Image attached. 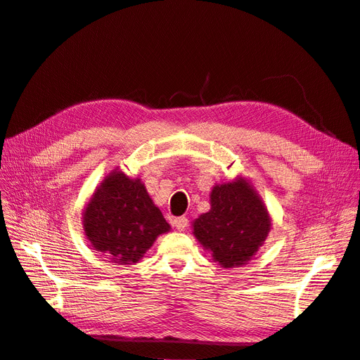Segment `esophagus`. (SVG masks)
I'll return each mask as SVG.
<instances>
[{"label":"esophagus","mask_w":360,"mask_h":360,"mask_svg":"<svg viewBox=\"0 0 360 360\" xmlns=\"http://www.w3.org/2000/svg\"><path fill=\"white\" fill-rule=\"evenodd\" d=\"M172 225L176 226V230L184 231V230H186V226H188V219L184 216L176 217V219H174V222H172Z\"/></svg>","instance_id":"esophagus-1"}]
</instances>
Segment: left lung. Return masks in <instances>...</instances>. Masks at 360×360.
Returning <instances> with one entry per match:
<instances>
[{
  "label": "left lung",
  "mask_w": 360,
  "mask_h": 360,
  "mask_svg": "<svg viewBox=\"0 0 360 360\" xmlns=\"http://www.w3.org/2000/svg\"><path fill=\"white\" fill-rule=\"evenodd\" d=\"M271 230L267 207L245 177L214 184L210 210L192 222V234L224 269L248 264Z\"/></svg>",
  "instance_id": "1"
}]
</instances>
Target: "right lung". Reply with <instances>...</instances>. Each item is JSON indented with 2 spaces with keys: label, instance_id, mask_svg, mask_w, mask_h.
<instances>
[{
  "label": "right lung",
  "instance_id": "add662e5",
  "mask_svg": "<svg viewBox=\"0 0 360 360\" xmlns=\"http://www.w3.org/2000/svg\"><path fill=\"white\" fill-rule=\"evenodd\" d=\"M86 240L117 264H135L160 234L171 230L141 179L112 169L82 213Z\"/></svg>",
  "mask_w": 360,
  "mask_h": 360
}]
</instances>
